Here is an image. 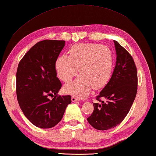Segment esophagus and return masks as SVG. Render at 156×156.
<instances>
[{"label":"esophagus","instance_id":"1","mask_svg":"<svg viewBox=\"0 0 156 156\" xmlns=\"http://www.w3.org/2000/svg\"><path fill=\"white\" fill-rule=\"evenodd\" d=\"M72 102H77V101H79L80 99H79L78 98H76V96H73L72 97Z\"/></svg>","mask_w":156,"mask_h":156}]
</instances>
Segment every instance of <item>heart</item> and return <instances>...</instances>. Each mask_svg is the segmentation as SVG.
<instances>
[{
  "label": "heart",
  "instance_id": "1",
  "mask_svg": "<svg viewBox=\"0 0 156 156\" xmlns=\"http://www.w3.org/2000/svg\"><path fill=\"white\" fill-rule=\"evenodd\" d=\"M113 57L111 50L99 44H79L69 50V56L62 54L56 62L57 74L68 83L77 74L80 76L65 86L67 93L80 98L88 96L91 87L98 89L106 84L112 74Z\"/></svg>",
  "mask_w": 156,
  "mask_h": 156
}]
</instances>
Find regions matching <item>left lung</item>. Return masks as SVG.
<instances>
[{
  "mask_svg": "<svg viewBox=\"0 0 156 156\" xmlns=\"http://www.w3.org/2000/svg\"><path fill=\"white\" fill-rule=\"evenodd\" d=\"M113 42L117 56L114 70L96 98L100 103H93L94 110L87 118L94 128L101 131L115 127L122 122L131 109L138 89V75L133 58L118 42Z\"/></svg>",
  "mask_w": 156,
  "mask_h": 156,
  "instance_id": "left-lung-1",
  "label": "left lung"
}]
</instances>
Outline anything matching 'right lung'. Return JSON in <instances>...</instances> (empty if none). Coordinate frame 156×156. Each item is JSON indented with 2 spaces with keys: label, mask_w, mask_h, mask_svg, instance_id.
<instances>
[{
  "label": "right lung",
  "mask_w": 156,
  "mask_h": 156,
  "mask_svg": "<svg viewBox=\"0 0 156 156\" xmlns=\"http://www.w3.org/2000/svg\"><path fill=\"white\" fill-rule=\"evenodd\" d=\"M65 41L44 40L26 53L18 66L16 94L25 117L37 127H54L72 102L71 96H57L62 84L57 78L56 62ZM49 96L54 98L49 100Z\"/></svg>",
  "instance_id": "right-lung-1"
}]
</instances>
